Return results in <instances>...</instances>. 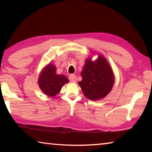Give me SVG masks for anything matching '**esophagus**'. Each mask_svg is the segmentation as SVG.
Listing matches in <instances>:
<instances>
[{"mask_svg": "<svg viewBox=\"0 0 152 152\" xmlns=\"http://www.w3.org/2000/svg\"><path fill=\"white\" fill-rule=\"evenodd\" d=\"M69 80H70V81L71 82H76V76L75 75H74V74H71V75L69 76Z\"/></svg>", "mask_w": 152, "mask_h": 152, "instance_id": "34e87169", "label": "esophagus"}]
</instances>
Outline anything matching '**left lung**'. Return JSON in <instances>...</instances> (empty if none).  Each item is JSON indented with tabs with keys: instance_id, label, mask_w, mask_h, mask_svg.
<instances>
[{
	"instance_id": "obj_1",
	"label": "left lung",
	"mask_w": 152,
	"mask_h": 152,
	"mask_svg": "<svg viewBox=\"0 0 152 152\" xmlns=\"http://www.w3.org/2000/svg\"><path fill=\"white\" fill-rule=\"evenodd\" d=\"M82 80L78 82L86 98L96 101L109 93L114 84V75L107 60L99 56L95 61L86 60L81 72Z\"/></svg>"
}]
</instances>
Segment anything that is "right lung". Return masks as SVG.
Listing matches in <instances>:
<instances>
[{
	"mask_svg": "<svg viewBox=\"0 0 152 152\" xmlns=\"http://www.w3.org/2000/svg\"><path fill=\"white\" fill-rule=\"evenodd\" d=\"M68 82V79L64 75H58L55 66L50 64L41 73L38 83L43 93L54 96L59 93L63 85Z\"/></svg>",
	"mask_w": 152,
	"mask_h": 152,
	"instance_id": "right-lung-1",
	"label": "right lung"
}]
</instances>
